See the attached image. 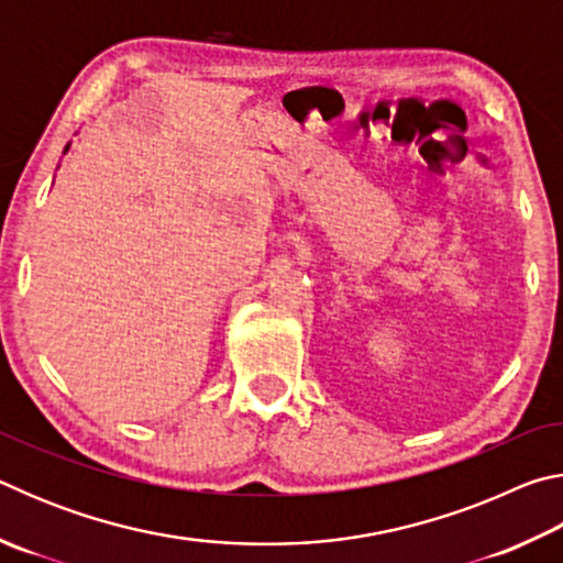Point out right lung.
Returning a JSON list of instances; mask_svg holds the SVG:
<instances>
[{"label": "right lung", "mask_w": 563, "mask_h": 563, "mask_svg": "<svg viewBox=\"0 0 563 563\" xmlns=\"http://www.w3.org/2000/svg\"><path fill=\"white\" fill-rule=\"evenodd\" d=\"M66 148H69V146H66ZM66 148H64V151H66Z\"/></svg>", "instance_id": "obj_1"}]
</instances>
